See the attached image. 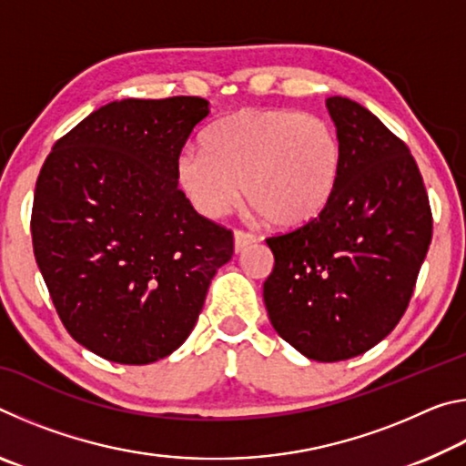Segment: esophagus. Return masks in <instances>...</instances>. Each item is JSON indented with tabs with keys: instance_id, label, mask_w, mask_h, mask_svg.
<instances>
[{
	"instance_id": "esophagus-1",
	"label": "esophagus",
	"mask_w": 466,
	"mask_h": 466,
	"mask_svg": "<svg viewBox=\"0 0 466 466\" xmlns=\"http://www.w3.org/2000/svg\"><path fill=\"white\" fill-rule=\"evenodd\" d=\"M255 234L250 232H244V230H236L234 232V250L236 252H242L247 247H250L252 242H255Z\"/></svg>"
}]
</instances>
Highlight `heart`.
I'll return each mask as SVG.
<instances>
[{
	"instance_id": "b5f03b06",
	"label": "heart",
	"mask_w": 466,
	"mask_h": 466,
	"mask_svg": "<svg viewBox=\"0 0 466 466\" xmlns=\"http://www.w3.org/2000/svg\"><path fill=\"white\" fill-rule=\"evenodd\" d=\"M341 144L325 116L289 108H242L211 125L203 149L177 157V183L205 218L230 211L247 193L275 226L319 216L341 175Z\"/></svg>"
}]
</instances>
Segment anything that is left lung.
Instances as JSON below:
<instances>
[{"label":"left lung","mask_w":466,"mask_h":466,"mask_svg":"<svg viewBox=\"0 0 466 466\" xmlns=\"http://www.w3.org/2000/svg\"><path fill=\"white\" fill-rule=\"evenodd\" d=\"M341 175L309 224L271 236L263 283L273 329L309 360L356 358L397 327L431 242V209L409 147L358 102L327 98Z\"/></svg>","instance_id":"8db88e82"}]
</instances>
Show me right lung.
I'll return each mask as SVG.
<instances>
[{
    "instance_id": "add662e5",
    "label": "right lung",
    "mask_w": 466,
    "mask_h": 466,
    "mask_svg": "<svg viewBox=\"0 0 466 466\" xmlns=\"http://www.w3.org/2000/svg\"><path fill=\"white\" fill-rule=\"evenodd\" d=\"M209 115L199 96L125 98L53 146L36 180L33 248L63 327L116 364H152L191 335L230 230L177 183V157Z\"/></svg>"
}]
</instances>
